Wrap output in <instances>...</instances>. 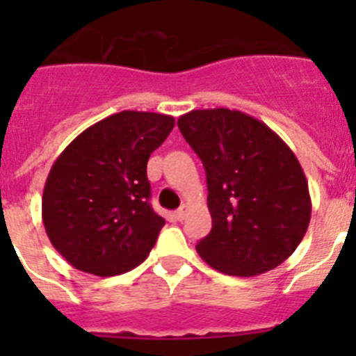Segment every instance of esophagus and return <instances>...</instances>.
I'll use <instances>...</instances> for the list:
<instances>
[{
  "mask_svg": "<svg viewBox=\"0 0 356 356\" xmlns=\"http://www.w3.org/2000/svg\"><path fill=\"white\" fill-rule=\"evenodd\" d=\"M187 212H188V207L187 205H181L180 209H178L175 212V217H176V219H178V221H184L185 216H187Z\"/></svg>",
  "mask_w": 356,
  "mask_h": 356,
  "instance_id": "1",
  "label": "esophagus"
}]
</instances>
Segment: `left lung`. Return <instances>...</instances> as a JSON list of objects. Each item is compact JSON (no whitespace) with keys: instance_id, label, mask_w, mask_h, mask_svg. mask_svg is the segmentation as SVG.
Listing matches in <instances>:
<instances>
[{"instance_id":"1","label":"left lung","mask_w":356,"mask_h":356,"mask_svg":"<svg viewBox=\"0 0 356 356\" xmlns=\"http://www.w3.org/2000/svg\"><path fill=\"white\" fill-rule=\"evenodd\" d=\"M203 162L212 229L196 251L229 276H257L294 253L312 201L291 147L259 119L229 108L193 110L178 119Z\"/></svg>"}]
</instances>
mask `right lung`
<instances>
[{
  "label": "right lung",
  "mask_w": 356,
  "mask_h": 356,
  "mask_svg": "<svg viewBox=\"0 0 356 356\" xmlns=\"http://www.w3.org/2000/svg\"><path fill=\"white\" fill-rule=\"evenodd\" d=\"M172 127L171 115L122 110L81 131L55 160L42 222L72 267L115 276L146 260L165 225L149 205L147 160Z\"/></svg>",
  "instance_id": "obj_1"
}]
</instances>
